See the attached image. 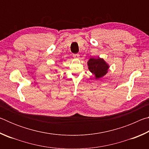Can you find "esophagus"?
<instances>
[{
	"mask_svg": "<svg viewBox=\"0 0 149 149\" xmlns=\"http://www.w3.org/2000/svg\"><path fill=\"white\" fill-rule=\"evenodd\" d=\"M73 57L75 58H79V54H73Z\"/></svg>",
	"mask_w": 149,
	"mask_h": 149,
	"instance_id": "obj_1",
	"label": "esophagus"
}]
</instances>
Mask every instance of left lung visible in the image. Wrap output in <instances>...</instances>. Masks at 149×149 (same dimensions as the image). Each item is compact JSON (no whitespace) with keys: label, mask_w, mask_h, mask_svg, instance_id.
I'll list each match as a JSON object with an SVG mask.
<instances>
[{"label":"left lung","mask_w":149,"mask_h":149,"mask_svg":"<svg viewBox=\"0 0 149 149\" xmlns=\"http://www.w3.org/2000/svg\"><path fill=\"white\" fill-rule=\"evenodd\" d=\"M89 71L95 75V79H99L107 74L109 65L101 58H91L87 62Z\"/></svg>","instance_id":"left-lung-1"}]
</instances>
